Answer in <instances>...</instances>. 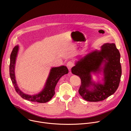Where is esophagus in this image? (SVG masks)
<instances>
[{
  "mask_svg": "<svg viewBox=\"0 0 131 131\" xmlns=\"http://www.w3.org/2000/svg\"><path fill=\"white\" fill-rule=\"evenodd\" d=\"M66 66H67L68 69L69 70H70L71 68V67L73 66V63H72V62L69 61V62H68L67 63Z\"/></svg>",
  "mask_w": 131,
  "mask_h": 131,
  "instance_id": "obj_1",
  "label": "esophagus"
}]
</instances>
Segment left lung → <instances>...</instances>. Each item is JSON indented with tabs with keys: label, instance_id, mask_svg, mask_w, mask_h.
<instances>
[{
	"label": "left lung",
	"instance_id": "obj_1",
	"mask_svg": "<svg viewBox=\"0 0 131 131\" xmlns=\"http://www.w3.org/2000/svg\"><path fill=\"white\" fill-rule=\"evenodd\" d=\"M74 65L71 72L81 79L79 93L85 101H103L117 90L122 70L120 54L115 43H105L100 50L92 49L80 56ZM93 75L98 77V81L94 80Z\"/></svg>",
	"mask_w": 131,
	"mask_h": 131
}]
</instances>
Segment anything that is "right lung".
I'll return each mask as SVG.
<instances>
[{"instance_id":"1","label":"right lung","mask_w":131,"mask_h":131,"mask_svg":"<svg viewBox=\"0 0 131 131\" xmlns=\"http://www.w3.org/2000/svg\"><path fill=\"white\" fill-rule=\"evenodd\" d=\"M20 47L16 45L13 49L10 55V63L9 67L10 77L14 86L16 92L23 99L33 102L45 103L53 97L55 94V88L59 80L64 74L68 73V70L66 66L62 65L59 67H51L48 77L43 87L41 90L36 94L29 95L22 91L17 84L15 74L16 61L19 52Z\"/></svg>"}]
</instances>
